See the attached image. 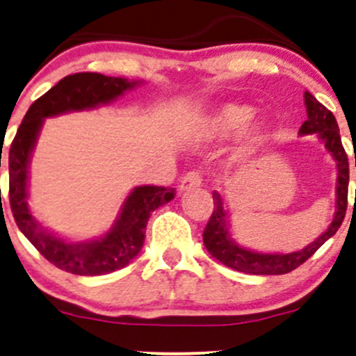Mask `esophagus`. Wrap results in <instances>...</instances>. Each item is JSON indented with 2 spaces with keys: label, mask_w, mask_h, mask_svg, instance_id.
Returning a JSON list of instances; mask_svg holds the SVG:
<instances>
[{
  "label": "esophagus",
  "mask_w": 356,
  "mask_h": 356,
  "mask_svg": "<svg viewBox=\"0 0 356 356\" xmlns=\"http://www.w3.org/2000/svg\"><path fill=\"white\" fill-rule=\"evenodd\" d=\"M201 184V174L198 170H193L188 172L184 177L181 179V186H179V191L184 193V191H191V189L198 188Z\"/></svg>",
  "instance_id": "34e87169"
}]
</instances>
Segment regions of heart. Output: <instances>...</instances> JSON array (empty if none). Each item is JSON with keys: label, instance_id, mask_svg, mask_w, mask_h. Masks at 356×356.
I'll use <instances>...</instances> for the list:
<instances>
[{"label": "heart", "instance_id": "b5f03b06", "mask_svg": "<svg viewBox=\"0 0 356 356\" xmlns=\"http://www.w3.org/2000/svg\"><path fill=\"white\" fill-rule=\"evenodd\" d=\"M253 106L245 105V103H225L208 120V132L213 138H227V136L241 131L253 118ZM265 134H267V127L264 124L253 125L246 136V146L257 145L265 138Z\"/></svg>", "mask_w": 356, "mask_h": 356}]
</instances>
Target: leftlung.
<instances>
[{"instance_id": "left-lung-1", "label": "left lung", "mask_w": 356, "mask_h": 356, "mask_svg": "<svg viewBox=\"0 0 356 356\" xmlns=\"http://www.w3.org/2000/svg\"><path fill=\"white\" fill-rule=\"evenodd\" d=\"M305 106H307L308 118L300 127V136L315 134L325 149L331 153L332 160L336 161L337 179H336V211L327 231L322 232L314 243L305 246L303 250L293 251V253H260V251L248 250L239 246L231 236V225H229L227 207L220 193L213 191V213L208 220L203 231V243L208 253L217 258L225 267L234 268L238 272L253 275H281L288 274L300 267L308 260L315 251L318 250L329 238L337 232L339 225L343 224L348 207V182H350V167H348V156L343 148L339 136V127L334 115L325 108L322 103L317 102L315 96L305 92ZM356 165V158H355ZM356 201V191H355Z\"/></svg>"}]
</instances>
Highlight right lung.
I'll use <instances>...</instances> for the list:
<instances>
[{
  "label": "right lung",
  "mask_w": 356,
  "mask_h": 356,
  "mask_svg": "<svg viewBox=\"0 0 356 356\" xmlns=\"http://www.w3.org/2000/svg\"><path fill=\"white\" fill-rule=\"evenodd\" d=\"M141 81L108 77L95 72L67 75L46 95L35 99L6 156L10 172V207L22 234L48 261L77 275H103L131 264L145 243V229L152 211L174 200L175 189L138 186L122 204L105 236L88 241H68L46 231L29 208V165L44 118L108 105ZM1 160V158H0ZM1 165V163H0Z\"/></svg>",
  "instance_id": "1"
}]
</instances>
